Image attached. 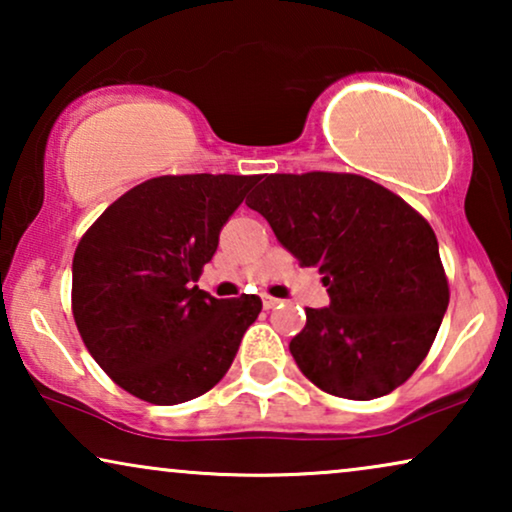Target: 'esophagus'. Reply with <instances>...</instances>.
<instances>
[{
    "label": "esophagus",
    "instance_id": "1",
    "mask_svg": "<svg viewBox=\"0 0 512 512\" xmlns=\"http://www.w3.org/2000/svg\"><path fill=\"white\" fill-rule=\"evenodd\" d=\"M261 300H263V307H265V310H272V307H277L279 303H282V300H279V298H272V296H268V293H263Z\"/></svg>",
    "mask_w": 512,
    "mask_h": 512
}]
</instances>
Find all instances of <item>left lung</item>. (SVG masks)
<instances>
[{
	"label": "left lung",
	"mask_w": 512,
	"mask_h": 512,
	"mask_svg": "<svg viewBox=\"0 0 512 512\" xmlns=\"http://www.w3.org/2000/svg\"><path fill=\"white\" fill-rule=\"evenodd\" d=\"M331 305L307 307L291 354L326 394L370 401L426 359L450 303L429 221L359 174H265L247 200Z\"/></svg>",
	"instance_id": "8db88e82"
}]
</instances>
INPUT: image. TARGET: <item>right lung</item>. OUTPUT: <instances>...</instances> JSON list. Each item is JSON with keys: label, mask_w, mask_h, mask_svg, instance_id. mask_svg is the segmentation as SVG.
Listing matches in <instances>:
<instances>
[{"label": "right lung", "mask_w": 512, "mask_h": 512, "mask_svg": "<svg viewBox=\"0 0 512 512\" xmlns=\"http://www.w3.org/2000/svg\"><path fill=\"white\" fill-rule=\"evenodd\" d=\"M258 177L165 174L104 209L72 263V312L88 352L128 394L177 405L233 363L261 298L195 286L219 233Z\"/></svg>", "instance_id": "right-lung-1"}]
</instances>
